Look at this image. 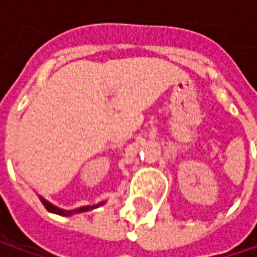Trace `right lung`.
Instances as JSON below:
<instances>
[{
  "instance_id": "right-lung-1",
  "label": "right lung",
  "mask_w": 257,
  "mask_h": 257,
  "mask_svg": "<svg viewBox=\"0 0 257 257\" xmlns=\"http://www.w3.org/2000/svg\"><path fill=\"white\" fill-rule=\"evenodd\" d=\"M40 198H41V197H40ZM41 201H43V204H44V207H46L49 211H51V213H56V214H60V216H70V214H73V213L89 211V210H92V208L97 207V206H86V207H80V208H76V210H73V211H67V210H62V208H59V207L53 206V204H50L49 201H46L44 198H41ZM100 204H103V203H100Z\"/></svg>"
}]
</instances>
